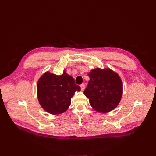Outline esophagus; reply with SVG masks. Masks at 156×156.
Segmentation results:
<instances>
[{
  "instance_id": "esophagus-1",
  "label": "esophagus",
  "mask_w": 156,
  "mask_h": 156,
  "mask_svg": "<svg viewBox=\"0 0 156 156\" xmlns=\"http://www.w3.org/2000/svg\"><path fill=\"white\" fill-rule=\"evenodd\" d=\"M80 87H81V90L83 91L84 90V88H85V84H81V85H80Z\"/></svg>"
}]
</instances>
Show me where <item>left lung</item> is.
Wrapping results in <instances>:
<instances>
[{
    "mask_svg": "<svg viewBox=\"0 0 156 156\" xmlns=\"http://www.w3.org/2000/svg\"><path fill=\"white\" fill-rule=\"evenodd\" d=\"M84 94L94 110L107 113L119 105L123 94V84L119 75L108 68L92 69Z\"/></svg>",
    "mask_w": 156,
    "mask_h": 156,
    "instance_id": "8db88e82",
    "label": "left lung"
}]
</instances>
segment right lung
Segmentation results:
<instances>
[{
    "label": "right lung",
    "mask_w": 156,
    "mask_h": 156,
    "mask_svg": "<svg viewBox=\"0 0 156 156\" xmlns=\"http://www.w3.org/2000/svg\"><path fill=\"white\" fill-rule=\"evenodd\" d=\"M81 88L75 84L74 79L66 69L60 75L45 72L37 81V97L41 107L52 115L66 111L71 104V99Z\"/></svg>",
    "instance_id": "1"
}]
</instances>
